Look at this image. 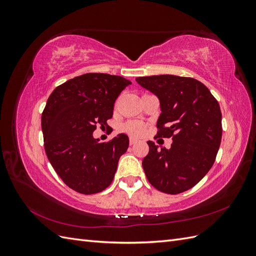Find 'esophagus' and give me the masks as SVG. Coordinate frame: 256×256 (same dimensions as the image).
Here are the masks:
<instances>
[{
	"instance_id": "34e87169",
	"label": "esophagus",
	"mask_w": 256,
	"mask_h": 256,
	"mask_svg": "<svg viewBox=\"0 0 256 256\" xmlns=\"http://www.w3.org/2000/svg\"><path fill=\"white\" fill-rule=\"evenodd\" d=\"M129 143H130V145H134V144L136 143V138H130Z\"/></svg>"
}]
</instances>
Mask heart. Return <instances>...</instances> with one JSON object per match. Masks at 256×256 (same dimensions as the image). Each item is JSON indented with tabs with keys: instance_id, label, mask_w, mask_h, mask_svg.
Masks as SVG:
<instances>
[{
	"instance_id": "1",
	"label": "heart",
	"mask_w": 256,
	"mask_h": 256,
	"mask_svg": "<svg viewBox=\"0 0 256 256\" xmlns=\"http://www.w3.org/2000/svg\"><path fill=\"white\" fill-rule=\"evenodd\" d=\"M122 129L131 136H140L143 134L145 125L141 122H128L124 124Z\"/></svg>"
}]
</instances>
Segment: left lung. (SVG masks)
<instances>
[{"instance_id": "1", "label": "left lung", "mask_w": 256, "mask_h": 256, "mask_svg": "<svg viewBox=\"0 0 256 256\" xmlns=\"http://www.w3.org/2000/svg\"><path fill=\"white\" fill-rule=\"evenodd\" d=\"M159 98L158 138H172L171 148L148 141L142 166L157 190L178 194L191 189L212 168L222 138L220 106L205 85L189 76L161 74L136 79Z\"/></svg>"}]
</instances>
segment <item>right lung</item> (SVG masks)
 Returning a JSON list of instances; mask_svg holds the SVG:
<instances>
[{"instance_id":"1","label":"right lung","mask_w":256,"mask_h":256,"mask_svg":"<svg viewBox=\"0 0 256 256\" xmlns=\"http://www.w3.org/2000/svg\"><path fill=\"white\" fill-rule=\"evenodd\" d=\"M130 84L120 76L90 72L58 85L48 98L42 115L44 150L72 190L95 194L111 184L129 138L120 134L100 143L92 132L98 124L108 125L116 98Z\"/></svg>"}]
</instances>
